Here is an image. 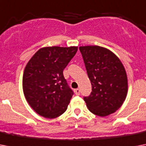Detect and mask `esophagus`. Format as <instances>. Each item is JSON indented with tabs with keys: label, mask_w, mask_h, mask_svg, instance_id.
I'll use <instances>...</instances> for the list:
<instances>
[{
	"label": "esophagus",
	"mask_w": 146,
	"mask_h": 146,
	"mask_svg": "<svg viewBox=\"0 0 146 146\" xmlns=\"http://www.w3.org/2000/svg\"><path fill=\"white\" fill-rule=\"evenodd\" d=\"M75 94L76 95V96H79V95H80V90L79 89H75Z\"/></svg>",
	"instance_id": "1"
}]
</instances>
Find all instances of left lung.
<instances>
[{"mask_svg": "<svg viewBox=\"0 0 146 146\" xmlns=\"http://www.w3.org/2000/svg\"><path fill=\"white\" fill-rule=\"evenodd\" d=\"M92 92L84 97L92 113L105 117L120 108L128 91L127 76L120 59L108 49L97 45L80 47Z\"/></svg>", "mask_w": 146, "mask_h": 146, "instance_id": "1", "label": "left lung"}]
</instances>
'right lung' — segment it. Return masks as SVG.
<instances>
[{"mask_svg": "<svg viewBox=\"0 0 146 146\" xmlns=\"http://www.w3.org/2000/svg\"><path fill=\"white\" fill-rule=\"evenodd\" d=\"M78 47L42 48L26 64L23 89L31 108L45 118H55L67 109L73 95L63 71L74 57Z\"/></svg>", "mask_w": 146, "mask_h": 146, "instance_id": "right-lung-1", "label": "right lung"}]
</instances>
